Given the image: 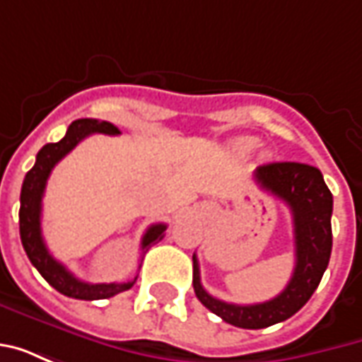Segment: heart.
<instances>
[{
  "label": "heart",
  "instance_id": "obj_1",
  "mask_svg": "<svg viewBox=\"0 0 362 362\" xmlns=\"http://www.w3.org/2000/svg\"><path fill=\"white\" fill-rule=\"evenodd\" d=\"M258 147V139L256 137H238L233 141V149L236 153H240V155H246V153H250Z\"/></svg>",
  "mask_w": 362,
  "mask_h": 362
}]
</instances>
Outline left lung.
<instances>
[{"label":"left lung","mask_w":362,"mask_h":362,"mask_svg":"<svg viewBox=\"0 0 362 362\" xmlns=\"http://www.w3.org/2000/svg\"><path fill=\"white\" fill-rule=\"evenodd\" d=\"M254 180L279 197L293 213L295 227V272L279 295L258 304H233L211 296L199 279L194 256V291L199 303L227 324L244 329L279 324L308 303L322 281L332 254V211L334 197L316 166L304 163H269L254 170Z\"/></svg>","instance_id":"1"}]
</instances>
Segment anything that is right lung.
I'll return each instance as SVG.
<instances>
[{
  "mask_svg": "<svg viewBox=\"0 0 362 362\" xmlns=\"http://www.w3.org/2000/svg\"><path fill=\"white\" fill-rule=\"evenodd\" d=\"M90 134L118 135L119 129L110 122H104V119L103 122L93 118L75 119L74 124L67 127L64 139H59L58 143H46L42 149L38 151L35 166L27 173L23 188H21L19 209L21 243H23V248L27 252L30 264L62 295L71 296V298H81V300L110 298V296L118 295L122 291L134 287L135 279H137L135 277L134 281H127V283H85V281H79L74 273L67 272L64 264L54 259L42 238V227H40L42 196L44 189H46V182L50 178L52 168L58 165L59 160L66 157L77 143L83 141ZM165 223L151 225L149 230L143 236L141 250L145 252L151 244L158 243L165 236Z\"/></svg>",
  "mask_w": 362,
  "mask_h": 362,
  "instance_id": "add662e5",
  "label": "right lung"
}]
</instances>
